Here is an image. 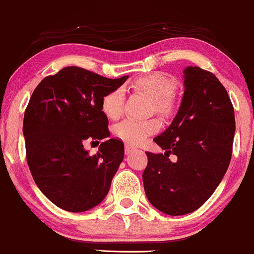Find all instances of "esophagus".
I'll list each match as a JSON object with an SVG mask.
<instances>
[{
  "instance_id": "obj_1",
  "label": "esophagus",
  "mask_w": 254,
  "mask_h": 254,
  "mask_svg": "<svg viewBox=\"0 0 254 254\" xmlns=\"http://www.w3.org/2000/svg\"><path fill=\"white\" fill-rule=\"evenodd\" d=\"M135 149H136V148H135L134 145L129 144V143H126V144H125V151H126V154H127V155H128V154H130L131 151H134Z\"/></svg>"
}]
</instances>
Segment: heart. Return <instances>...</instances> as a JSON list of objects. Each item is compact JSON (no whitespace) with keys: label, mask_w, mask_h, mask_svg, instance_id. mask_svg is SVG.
I'll return each instance as SVG.
<instances>
[{"label":"heart","mask_w":254,"mask_h":254,"mask_svg":"<svg viewBox=\"0 0 254 254\" xmlns=\"http://www.w3.org/2000/svg\"><path fill=\"white\" fill-rule=\"evenodd\" d=\"M134 85L154 100L155 110L163 116H168L172 111V96L176 91V83L172 78L161 72L138 77ZM125 92L123 88H117L106 93L102 100V110L111 119H117L123 112ZM161 127L159 121L150 119L140 121L127 118L116 125L114 131L121 140L127 143L137 144L150 134L156 133Z\"/></svg>","instance_id":"obj_1"}]
</instances>
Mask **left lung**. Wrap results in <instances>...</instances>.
<instances>
[{
    "mask_svg": "<svg viewBox=\"0 0 254 254\" xmlns=\"http://www.w3.org/2000/svg\"><path fill=\"white\" fill-rule=\"evenodd\" d=\"M183 77L178 112L154 138L165 152H147L142 175L148 200L171 216L196 210L215 192L230 164L236 130L234 106L216 76L190 65Z\"/></svg>",
    "mask_w": 254,
    "mask_h": 254,
    "instance_id": "obj_1",
    "label": "left lung"
}]
</instances>
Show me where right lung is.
I'll list each match as a JSON object with an SVG mask.
<instances>
[{"label": "right lung", "mask_w": 254, "mask_h": 254, "mask_svg": "<svg viewBox=\"0 0 254 254\" xmlns=\"http://www.w3.org/2000/svg\"><path fill=\"white\" fill-rule=\"evenodd\" d=\"M127 78L65 67L45 77L31 96L23 123L27 164L39 190L61 209L86 211L109 193L125 148L110 138L102 100ZM88 138H107L95 156L82 147Z\"/></svg>", "instance_id": "right-lung-1"}]
</instances>
